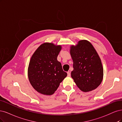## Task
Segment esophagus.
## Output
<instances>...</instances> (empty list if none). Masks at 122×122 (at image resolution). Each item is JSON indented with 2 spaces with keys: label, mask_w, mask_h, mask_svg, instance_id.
I'll list each match as a JSON object with an SVG mask.
<instances>
[{
  "label": "esophagus",
  "mask_w": 122,
  "mask_h": 122,
  "mask_svg": "<svg viewBox=\"0 0 122 122\" xmlns=\"http://www.w3.org/2000/svg\"><path fill=\"white\" fill-rule=\"evenodd\" d=\"M67 76H70V71H68L67 72Z\"/></svg>",
  "instance_id": "1"
}]
</instances>
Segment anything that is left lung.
<instances>
[{
    "label": "left lung",
    "mask_w": 122,
    "mask_h": 122,
    "mask_svg": "<svg viewBox=\"0 0 122 122\" xmlns=\"http://www.w3.org/2000/svg\"><path fill=\"white\" fill-rule=\"evenodd\" d=\"M70 52L73 62L71 76L78 88L84 92L95 89L102 81L103 69L92 45L86 40L80 41L71 46Z\"/></svg>",
    "instance_id": "obj_1"
}]
</instances>
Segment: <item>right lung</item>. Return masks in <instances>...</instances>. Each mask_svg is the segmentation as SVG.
Here are the masks:
<instances>
[{
	"mask_svg": "<svg viewBox=\"0 0 122 122\" xmlns=\"http://www.w3.org/2000/svg\"><path fill=\"white\" fill-rule=\"evenodd\" d=\"M61 46L44 43L35 51L28 69L29 80L33 88L44 95H52L67 74L57 58Z\"/></svg>",
	"mask_w": 122,
	"mask_h": 122,
	"instance_id": "add662e5",
	"label": "right lung"
}]
</instances>
